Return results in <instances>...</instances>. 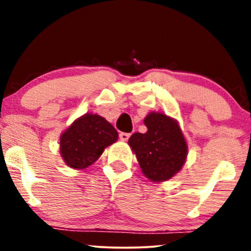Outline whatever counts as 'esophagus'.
Masks as SVG:
<instances>
[{
    "label": "esophagus",
    "instance_id": "esophagus-1",
    "mask_svg": "<svg viewBox=\"0 0 251 251\" xmlns=\"http://www.w3.org/2000/svg\"><path fill=\"white\" fill-rule=\"evenodd\" d=\"M129 137H131V133H125V132H122V133L119 134L120 140H123V142H127Z\"/></svg>",
    "mask_w": 251,
    "mask_h": 251
}]
</instances>
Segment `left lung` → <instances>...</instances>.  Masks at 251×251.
<instances>
[{"label": "left lung", "instance_id": "left-lung-1", "mask_svg": "<svg viewBox=\"0 0 251 251\" xmlns=\"http://www.w3.org/2000/svg\"><path fill=\"white\" fill-rule=\"evenodd\" d=\"M148 132L133 133L128 144L137 155L143 174L152 181L168 180L184 165L188 145L176 120L163 113L144 119Z\"/></svg>", "mask_w": 251, "mask_h": 251}]
</instances>
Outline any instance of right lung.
<instances>
[{
    "instance_id": "add662e5",
    "label": "right lung",
    "mask_w": 251,
    "mask_h": 251,
    "mask_svg": "<svg viewBox=\"0 0 251 251\" xmlns=\"http://www.w3.org/2000/svg\"><path fill=\"white\" fill-rule=\"evenodd\" d=\"M118 132L105 118L87 113L60 137V152L68 166L81 170L92 165L103 149L117 142Z\"/></svg>"
}]
</instances>
